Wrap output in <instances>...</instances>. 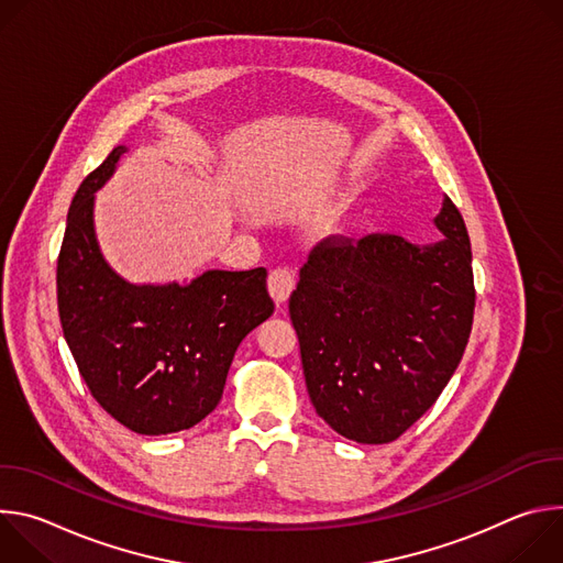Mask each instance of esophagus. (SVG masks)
<instances>
[{
    "instance_id": "1",
    "label": "esophagus",
    "mask_w": 563,
    "mask_h": 563,
    "mask_svg": "<svg viewBox=\"0 0 563 563\" xmlns=\"http://www.w3.org/2000/svg\"><path fill=\"white\" fill-rule=\"evenodd\" d=\"M294 285H296V274L289 267H278L267 278V287H269V294L276 300V305H283L289 298Z\"/></svg>"
}]
</instances>
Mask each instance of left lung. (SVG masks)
<instances>
[{
	"mask_svg": "<svg viewBox=\"0 0 563 563\" xmlns=\"http://www.w3.org/2000/svg\"><path fill=\"white\" fill-rule=\"evenodd\" d=\"M439 243L394 233L325 238L289 298L311 404L356 443H389L439 398L465 352L474 316L472 250L445 196Z\"/></svg>",
	"mask_w": 563,
	"mask_h": 563,
	"instance_id": "1",
	"label": "left lung"
}]
</instances>
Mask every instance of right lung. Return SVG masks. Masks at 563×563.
<instances>
[{"label":"right lung","mask_w":563,"mask_h":563,"mask_svg":"<svg viewBox=\"0 0 563 563\" xmlns=\"http://www.w3.org/2000/svg\"><path fill=\"white\" fill-rule=\"evenodd\" d=\"M126 146L79 185L57 258L64 339L93 398L137 434L189 430L216 410L233 354L274 313L267 269H209L187 285H133L104 261L96 191Z\"/></svg>","instance_id":"1"}]
</instances>
